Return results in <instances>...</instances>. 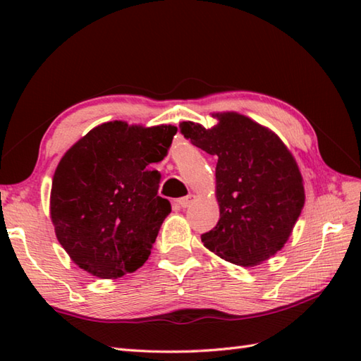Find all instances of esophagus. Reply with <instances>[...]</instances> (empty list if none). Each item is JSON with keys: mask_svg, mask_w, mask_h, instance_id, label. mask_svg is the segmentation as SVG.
Listing matches in <instances>:
<instances>
[{"mask_svg": "<svg viewBox=\"0 0 361 361\" xmlns=\"http://www.w3.org/2000/svg\"><path fill=\"white\" fill-rule=\"evenodd\" d=\"M194 200H195V195L194 194H189L186 197H181L180 200H178V204L181 206V208H188V206L192 203Z\"/></svg>", "mask_w": 361, "mask_h": 361, "instance_id": "1", "label": "esophagus"}]
</instances>
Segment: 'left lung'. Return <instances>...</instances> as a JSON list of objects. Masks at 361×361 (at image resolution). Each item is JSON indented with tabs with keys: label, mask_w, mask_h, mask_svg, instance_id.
Segmentation results:
<instances>
[{
	"label": "left lung",
	"mask_w": 361,
	"mask_h": 361,
	"mask_svg": "<svg viewBox=\"0 0 361 361\" xmlns=\"http://www.w3.org/2000/svg\"><path fill=\"white\" fill-rule=\"evenodd\" d=\"M206 128L185 121L180 132L217 157L216 197L220 219L202 242L228 262L255 267L287 243L305 203L295 157L270 128L235 111L212 113Z\"/></svg>",
	"instance_id": "8db88e82"
}]
</instances>
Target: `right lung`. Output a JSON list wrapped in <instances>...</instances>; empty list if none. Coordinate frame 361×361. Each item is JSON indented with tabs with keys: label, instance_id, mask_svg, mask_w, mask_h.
I'll return each instance as SVG.
<instances>
[{
	"label": "right lung",
	"instance_id": "1",
	"mask_svg": "<svg viewBox=\"0 0 361 361\" xmlns=\"http://www.w3.org/2000/svg\"><path fill=\"white\" fill-rule=\"evenodd\" d=\"M176 127L110 121L60 159L51 188L57 240L82 270L118 279L142 267L171 203L158 195V171Z\"/></svg>",
	"mask_w": 361,
	"mask_h": 361
}]
</instances>
